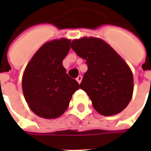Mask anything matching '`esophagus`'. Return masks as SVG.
<instances>
[{"mask_svg":"<svg viewBox=\"0 0 151 151\" xmlns=\"http://www.w3.org/2000/svg\"><path fill=\"white\" fill-rule=\"evenodd\" d=\"M82 76H78V78H77V81H78V82L79 84L81 83V82H82Z\"/></svg>","mask_w":151,"mask_h":151,"instance_id":"obj_1","label":"esophagus"}]
</instances>
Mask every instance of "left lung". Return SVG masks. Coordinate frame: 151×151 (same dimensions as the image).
Returning a JSON list of instances; mask_svg holds the SVG:
<instances>
[{
	"label": "left lung",
	"mask_w": 151,
	"mask_h": 151,
	"mask_svg": "<svg viewBox=\"0 0 151 151\" xmlns=\"http://www.w3.org/2000/svg\"><path fill=\"white\" fill-rule=\"evenodd\" d=\"M71 47L88 66L80 84L92 105L105 116L120 113L133 97V76L125 60L104 40L75 39Z\"/></svg>",
	"instance_id": "left-lung-1"
}]
</instances>
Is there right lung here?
Masks as SVG:
<instances>
[{"label": "right lung", "instance_id": "right-lung-1", "mask_svg": "<svg viewBox=\"0 0 151 151\" xmlns=\"http://www.w3.org/2000/svg\"><path fill=\"white\" fill-rule=\"evenodd\" d=\"M65 38L47 41L38 49L22 75V86L28 107L38 116L56 119L68 109L73 94L80 88L62 65L70 48Z\"/></svg>", "mask_w": 151, "mask_h": 151}]
</instances>
